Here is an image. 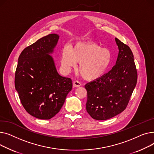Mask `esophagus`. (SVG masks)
I'll use <instances>...</instances> for the list:
<instances>
[{"mask_svg": "<svg viewBox=\"0 0 154 154\" xmlns=\"http://www.w3.org/2000/svg\"><path fill=\"white\" fill-rule=\"evenodd\" d=\"M73 86L76 88H78V87H79L81 86V83L78 81H75L73 82Z\"/></svg>", "mask_w": 154, "mask_h": 154, "instance_id": "obj_1", "label": "esophagus"}]
</instances>
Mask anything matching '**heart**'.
I'll return each mask as SVG.
<instances>
[{
	"label": "heart",
	"mask_w": 154,
	"mask_h": 154,
	"mask_svg": "<svg viewBox=\"0 0 154 154\" xmlns=\"http://www.w3.org/2000/svg\"><path fill=\"white\" fill-rule=\"evenodd\" d=\"M112 60L109 50L101 48L95 42H78L63 48L61 61L66 71L75 68L79 63L78 71L86 80L101 77L109 68Z\"/></svg>",
	"instance_id": "heart-1"
}]
</instances>
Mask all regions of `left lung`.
Returning <instances> with one entry per match:
<instances>
[{
  "label": "left lung",
  "instance_id": "8db88e82",
  "mask_svg": "<svg viewBox=\"0 0 154 154\" xmlns=\"http://www.w3.org/2000/svg\"><path fill=\"white\" fill-rule=\"evenodd\" d=\"M115 40L119 48L116 65L108 73L85 86L86 111L98 121L109 119L125 109L137 81L131 48L117 38Z\"/></svg>",
  "mask_w": 154,
  "mask_h": 154
}]
</instances>
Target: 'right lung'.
Returning a JSON list of instances; mask_svg holds the SVG:
<instances>
[{"label":"right lung","mask_w":154,"mask_h":154,"mask_svg":"<svg viewBox=\"0 0 154 154\" xmlns=\"http://www.w3.org/2000/svg\"><path fill=\"white\" fill-rule=\"evenodd\" d=\"M59 35L49 34L26 47L19 56L15 87L26 111L40 119H50L64 104L73 83L60 76L50 55Z\"/></svg>","instance_id":"1"}]
</instances>
